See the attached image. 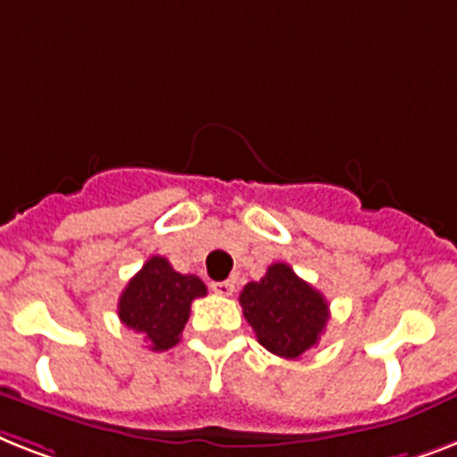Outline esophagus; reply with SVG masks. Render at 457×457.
I'll return each instance as SVG.
<instances>
[{"mask_svg": "<svg viewBox=\"0 0 457 457\" xmlns=\"http://www.w3.org/2000/svg\"><path fill=\"white\" fill-rule=\"evenodd\" d=\"M211 288H213L218 295H232V291H235V281H213Z\"/></svg>", "mask_w": 457, "mask_h": 457, "instance_id": "obj_1", "label": "esophagus"}]
</instances>
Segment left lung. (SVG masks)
<instances>
[{
  "label": "left lung",
  "instance_id": "8db88e82",
  "mask_svg": "<svg viewBox=\"0 0 457 457\" xmlns=\"http://www.w3.org/2000/svg\"><path fill=\"white\" fill-rule=\"evenodd\" d=\"M239 303L258 343L284 359L303 357L319 343L328 321L324 295L287 262H274L261 281H248Z\"/></svg>",
  "mask_w": 457,
  "mask_h": 457
}]
</instances>
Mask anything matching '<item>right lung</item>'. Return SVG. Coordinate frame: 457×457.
<instances>
[{
    "instance_id": "right-lung-1",
    "label": "right lung",
    "mask_w": 457,
    "mask_h": 457,
    "mask_svg": "<svg viewBox=\"0 0 457 457\" xmlns=\"http://www.w3.org/2000/svg\"><path fill=\"white\" fill-rule=\"evenodd\" d=\"M206 287L195 274L176 272L162 255H152L120 295L121 324L143 333L150 350L164 352L178 345L195 298H204Z\"/></svg>"
}]
</instances>
